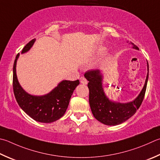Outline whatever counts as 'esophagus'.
Wrapping results in <instances>:
<instances>
[{
    "label": "esophagus",
    "mask_w": 160,
    "mask_h": 160,
    "mask_svg": "<svg viewBox=\"0 0 160 160\" xmlns=\"http://www.w3.org/2000/svg\"><path fill=\"white\" fill-rule=\"evenodd\" d=\"M80 82L83 84V85H87V84L88 83V81L87 80V79L85 77H81L80 78Z\"/></svg>",
    "instance_id": "esophagus-1"
}]
</instances>
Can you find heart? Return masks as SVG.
<instances>
[{"instance_id":"1","label":"heart","mask_w":160,"mask_h":160,"mask_svg":"<svg viewBox=\"0 0 160 160\" xmlns=\"http://www.w3.org/2000/svg\"><path fill=\"white\" fill-rule=\"evenodd\" d=\"M104 51H105V50H104V49H101V50H100V53L101 54H102V53H103V52H104Z\"/></svg>"}]
</instances>
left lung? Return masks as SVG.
I'll list each match as a JSON object with an SVG mask.
<instances>
[{"mask_svg":"<svg viewBox=\"0 0 160 160\" xmlns=\"http://www.w3.org/2000/svg\"><path fill=\"white\" fill-rule=\"evenodd\" d=\"M133 48L139 50L133 42ZM148 74L146 82L139 95L132 102L127 103H115L110 101L103 92L102 86V75L99 70H89L85 73V77L89 81V101L92 114L98 121L106 125H118L128 120L135 114L141 106L146 91L148 79Z\"/></svg>","mask_w":160,"mask_h":160,"instance_id":"1","label":"left lung"}]
</instances>
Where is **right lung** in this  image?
I'll return each instance as SVG.
<instances>
[{
	"label": "right lung",
	"mask_w": 160,
	"mask_h": 160,
	"mask_svg": "<svg viewBox=\"0 0 160 160\" xmlns=\"http://www.w3.org/2000/svg\"><path fill=\"white\" fill-rule=\"evenodd\" d=\"M36 39L26 45L22 53L30 50ZM19 56L17 54L13 66V91L20 106L28 115L37 122L50 123L59 120L67 109L69 101L75 88L79 85V80L75 81L63 80L49 94L44 96H33L26 92L20 86L16 74L17 61Z\"/></svg>",
	"instance_id": "right-lung-1"
}]
</instances>
